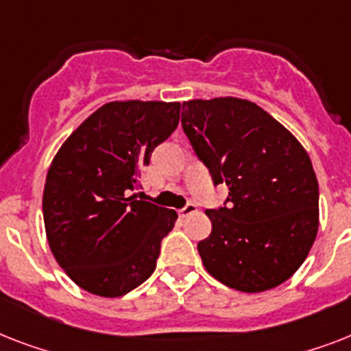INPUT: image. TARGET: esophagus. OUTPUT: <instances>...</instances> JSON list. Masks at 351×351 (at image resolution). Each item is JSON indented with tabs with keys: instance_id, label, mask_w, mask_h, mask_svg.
Returning a JSON list of instances; mask_svg holds the SVG:
<instances>
[{
	"instance_id": "obj_1",
	"label": "esophagus",
	"mask_w": 351,
	"mask_h": 351,
	"mask_svg": "<svg viewBox=\"0 0 351 351\" xmlns=\"http://www.w3.org/2000/svg\"><path fill=\"white\" fill-rule=\"evenodd\" d=\"M195 211H197V204L189 202L187 206H184V208H182L178 213H180V217H187V215L195 213Z\"/></svg>"
}]
</instances>
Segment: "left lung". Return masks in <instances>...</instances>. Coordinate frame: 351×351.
<instances>
[{
    "mask_svg": "<svg viewBox=\"0 0 351 351\" xmlns=\"http://www.w3.org/2000/svg\"><path fill=\"white\" fill-rule=\"evenodd\" d=\"M182 129L230 193L206 209L213 230L198 242L206 269L226 286L258 293L288 280L319 230V184L297 138L253 101L189 100Z\"/></svg>",
    "mask_w": 351,
    "mask_h": 351,
    "instance_id": "left-lung-1",
    "label": "left lung"
}]
</instances>
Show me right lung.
<instances>
[{
	"label": "right lung",
	"instance_id": "add662e5",
	"mask_svg": "<svg viewBox=\"0 0 351 351\" xmlns=\"http://www.w3.org/2000/svg\"><path fill=\"white\" fill-rule=\"evenodd\" d=\"M180 120L178 101H111L52 160L43 191L47 240L89 293L121 297L147 280L178 215L142 200L140 171Z\"/></svg>",
	"mask_w": 351,
	"mask_h": 351
}]
</instances>
